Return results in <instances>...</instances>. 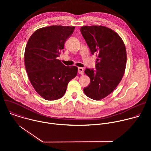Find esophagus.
I'll return each mask as SVG.
<instances>
[{"label": "esophagus", "mask_w": 151, "mask_h": 151, "mask_svg": "<svg viewBox=\"0 0 151 151\" xmlns=\"http://www.w3.org/2000/svg\"><path fill=\"white\" fill-rule=\"evenodd\" d=\"M78 73L81 75L83 74V69L82 68H78Z\"/></svg>", "instance_id": "obj_1"}]
</instances>
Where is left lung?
Segmentation results:
<instances>
[{"label":"left lung","instance_id":"8db88e82","mask_svg":"<svg viewBox=\"0 0 151 151\" xmlns=\"http://www.w3.org/2000/svg\"><path fill=\"white\" fill-rule=\"evenodd\" d=\"M80 30L91 54L97 57L96 70H85L90 83L83 92L99 100L111 94L122 78L127 62L125 47L120 36L106 27L83 26Z\"/></svg>","mask_w":151,"mask_h":151}]
</instances>
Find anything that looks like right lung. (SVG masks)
I'll list each match as a JSON object with an SVG mask.
<instances>
[{
    "label": "right lung",
    "mask_w": 151,
    "mask_h": 151,
    "mask_svg": "<svg viewBox=\"0 0 151 151\" xmlns=\"http://www.w3.org/2000/svg\"><path fill=\"white\" fill-rule=\"evenodd\" d=\"M75 27L51 26L35 31L25 49L26 72L35 91L47 100L65 94L69 82L78 72L76 66H66L57 59Z\"/></svg>",
    "instance_id": "add662e5"
}]
</instances>
